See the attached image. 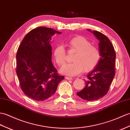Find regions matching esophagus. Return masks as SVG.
I'll list each match as a JSON object with an SVG mask.
<instances>
[{"label": "esophagus", "instance_id": "obj_1", "mask_svg": "<svg viewBox=\"0 0 130 130\" xmlns=\"http://www.w3.org/2000/svg\"><path fill=\"white\" fill-rule=\"evenodd\" d=\"M65 79L66 80H72V77H68V76H66L65 77Z\"/></svg>", "mask_w": 130, "mask_h": 130}]
</instances>
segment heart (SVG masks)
<instances>
[{"mask_svg":"<svg viewBox=\"0 0 130 130\" xmlns=\"http://www.w3.org/2000/svg\"><path fill=\"white\" fill-rule=\"evenodd\" d=\"M69 47L76 54L72 58L74 62L66 64L60 69V72L68 76H74L80 74L83 70L89 72L93 70L98 65L100 59V52L95 46L83 37H76L68 42ZM53 55L55 61L60 66L66 62V50L61 45H57L54 48Z\"/></svg>","mask_w":130,"mask_h":130,"instance_id":"obj_1","label":"heart"}]
</instances>
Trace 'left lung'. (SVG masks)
I'll use <instances>...</instances> for the list:
<instances>
[{
	"label": "left lung",
	"instance_id": "left-lung-1",
	"mask_svg": "<svg viewBox=\"0 0 130 130\" xmlns=\"http://www.w3.org/2000/svg\"><path fill=\"white\" fill-rule=\"evenodd\" d=\"M89 31L99 41L100 59L98 65L89 72L85 80V87L77 95L87 101L96 100L106 95L115 74L116 54L113 45L106 36L98 31Z\"/></svg>",
	"mask_w": 130,
	"mask_h": 130
}]
</instances>
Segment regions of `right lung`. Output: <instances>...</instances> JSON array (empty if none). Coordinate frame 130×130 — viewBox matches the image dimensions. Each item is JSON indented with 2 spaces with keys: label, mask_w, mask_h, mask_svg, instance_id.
<instances>
[{
  "label": "right lung",
  "mask_w": 130,
  "mask_h": 130,
  "mask_svg": "<svg viewBox=\"0 0 130 130\" xmlns=\"http://www.w3.org/2000/svg\"><path fill=\"white\" fill-rule=\"evenodd\" d=\"M61 34L51 28L39 27L26 36L18 47L17 74L23 91L38 101L50 98L64 79L57 73L51 61V38Z\"/></svg>",
  "instance_id": "obj_1"
}]
</instances>
